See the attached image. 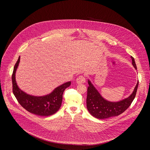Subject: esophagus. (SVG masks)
I'll use <instances>...</instances> for the list:
<instances>
[{
    "mask_svg": "<svg viewBox=\"0 0 150 150\" xmlns=\"http://www.w3.org/2000/svg\"><path fill=\"white\" fill-rule=\"evenodd\" d=\"M85 82H86V78L83 75H80L76 79V83L78 84H82V83H84Z\"/></svg>",
    "mask_w": 150,
    "mask_h": 150,
    "instance_id": "1",
    "label": "esophagus"
}]
</instances>
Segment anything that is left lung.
<instances>
[{
	"label": "left lung",
	"instance_id": "obj_1",
	"mask_svg": "<svg viewBox=\"0 0 150 150\" xmlns=\"http://www.w3.org/2000/svg\"><path fill=\"white\" fill-rule=\"evenodd\" d=\"M132 64L137 69L135 60L131 56ZM89 86L87 89L86 107L89 113L96 118L103 119L118 116L128 108L136 97L138 81L132 94L124 100L117 102H112L105 100L91 82L88 80Z\"/></svg>",
	"mask_w": 150,
	"mask_h": 150
}]
</instances>
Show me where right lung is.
Returning <instances> with one entry per match:
<instances>
[{
  "label": "right lung",
  "mask_w": 150,
  "mask_h": 150,
  "mask_svg": "<svg viewBox=\"0 0 150 150\" xmlns=\"http://www.w3.org/2000/svg\"><path fill=\"white\" fill-rule=\"evenodd\" d=\"M20 60V56L14 65L12 75V91L18 103L29 112L34 114L47 116L55 114L61 107L62 95L66 89L71 85L69 81L58 86L52 93L42 97L29 95L21 91L17 85L15 74Z\"/></svg>",
  "instance_id": "1"
}]
</instances>
